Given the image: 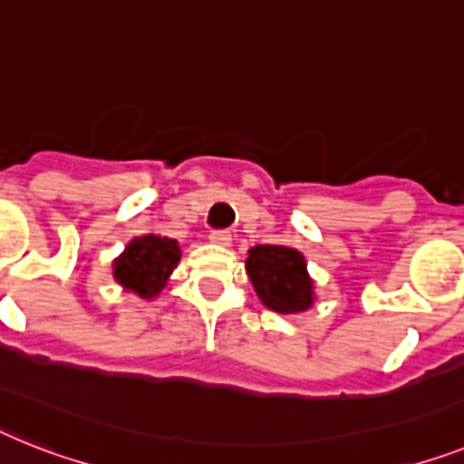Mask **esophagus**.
I'll return each instance as SVG.
<instances>
[{
    "label": "esophagus",
    "instance_id": "esophagus-1",
    "mask_svg": "<svg viewBox=\"0 0 464 464\" xmlns=\"http://www.w3.org/2000/svg\"><path fill=\"white\" fill-rule=\"evenodd\" d=\"M210 244H216V246H229L232 244V235H229L227 229H213L208 235Z\"/></svg>",
    "mask_w": 464,
    "mask_h": 464
}]
</instances>
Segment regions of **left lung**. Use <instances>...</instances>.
Instances as JSON below:
<instances>
[{"label": "left lung", "instance_id": "obj_1", "mask_svg": "<svg viewBox=\"0 0 464 464\" xmlns=\"http://www.w3.org/2000/svg\"><path fill=\"white\" fill-rule=\"evenodd\" d=\"M246 273L260 301L275 313H301L313 304V282L296 248L258 244L248 251Z\"/></svg>", "mask_w": 464, "mask_h": 464}]
</instances>
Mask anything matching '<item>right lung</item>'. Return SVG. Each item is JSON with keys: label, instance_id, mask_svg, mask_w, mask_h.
Listing matches in <instances>:
<instances>
[{"label": "right lung", "instance_id": "1", "mask_svg": "<svg viewBox=\"0 0 464 464\" xmlns=\"http://www.w3.org/2000/svg\"><path fill=\"white\" fill-rule=\"evenodd\" d=\"M178 260V241L168 237L144 235L130 241L125 254L116 258L113 275L125 289H132L141 298H151L163 289Z\"/></svg>", "mask_w": 464, "mask_h": 464}]
</instances>
